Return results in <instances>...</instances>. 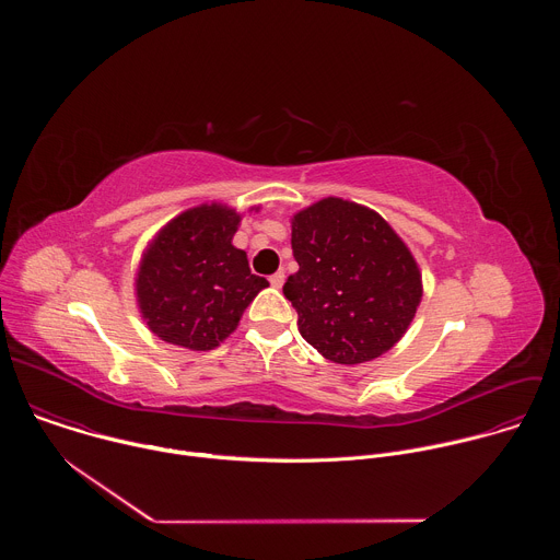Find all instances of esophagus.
Listing matches in <instances>:
<instances>
[{"instance_id": "1", "label": "esophagus", "mask_w": 560, "mask_h": 560, "mask_svg": "<svg viewBox=\"0 0 560 560\" xmlns=\"http://www.w3.org/2000/svg\"><path fill=\"white\" fill-rule=\"evenodd\" d=\"M283 281H285V275L279 270V272H275L272 277H270V285L272 288H281L283 285Z\"/></svg>"}]
</instances>
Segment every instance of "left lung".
I'll return each mask as SVG.
<instances>
[{"label": "left lung", "mask_w": 560, "mask_h": 560, "mask_svg": "<svg viewBox=\"0 0 560 560\" xmlns=\"http://www.w3.org/2000/svg\"><path fill=\"white\" fill-rule=\"evenodd\" d=\"M299 270L283 294L301 337L335 363H365L387 352L412 324L421 272L408 246L370 208L328 197L292 219Z\"/></svg>", "instance_id": "8db88e82"}]
</instances>
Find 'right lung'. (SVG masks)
<instances>
[{
  "instance_id": "1",
  "label": "right lung",
  "mask_w": 560,
  "mask_h": 560,
  "mask_svg": "<svg viewBox=\"0 0 560 560\" xmlns=\"http://www.w3.org/2000/svg\"><path fill=\"white\" fill-rule=\"evenodd\" d=\"M238 221L234 210L210 203L182 212L156 234L141 259L137 301L159 339L212 350L268 288L250 272L246 253L232 246Z\"/></svg>"
}]
</instances>
